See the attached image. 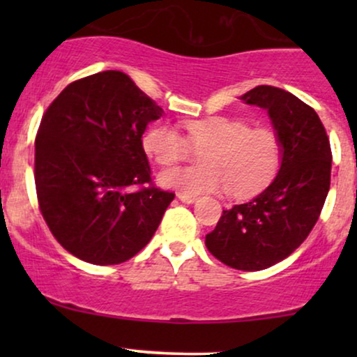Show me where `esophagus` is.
I'll list each match as a JSON object with an SVG mask.
<instances>
[{"mask_svg":"<svg viewBox=\"0 0 357 357\" xmlns=\"http://www.w3.org/2000/svg\"><path fill=\"white\" fill-rule=\"evenodd\" d=\"M178 199L186 204H191V203H195L198 198H196V196H188V195H181V192H178Z\"/></svg>","mask_w":357,"mask_h":357,"instance_id":"esophagus-1","label":"esophagus"}]
</instances>
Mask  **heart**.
I'll return each instance as SVG.
<instances>
[{
    "label": "heart",
    "instance_id": "b5f03b06",
    "mask_svg": "<svg viewBox=\"0 0 357 357\" xmlns=\"http://www.w3.org/2000/svg\"><path fill=\"white\" fill-rule=\"evenodd\" d=\"M188 141L198 155L199 167H173L159 174L166 190L188 196L227 190L231 198H247L264 190L277 174L282 144L275 130L250 127L241 119L213 116L184 124ZM142 147L158 165L171 166L188 155L186 141L174 127L154 126Z\"/></svg>",
    "mask_w": 357,
    "mask_h": 357
}]
</instances>
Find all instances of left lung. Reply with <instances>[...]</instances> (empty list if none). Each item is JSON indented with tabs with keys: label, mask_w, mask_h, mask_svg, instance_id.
I'll list each match as a JSON object with an SVG mask.
<instances>
[{
	"label": "left lung",
	"mask_w": 357,
	"mask_h": 357,
	"mask_svg": "<svg viewBox=\"0 0 357 357\" xmlns=\"http://www.w3.org/2000/svg\"><path fill=\"white\" fill-rule=\"evenodd\" d=\"M240 100L267 110L282 144L280 167L260 195L223 210L204 243L228 267L257 272L284 260L309 236L329 192L333 154L317 112L290 92L258 85Z\"/></svg>",
	"instance_id": "obj_1"
}]
</instances>
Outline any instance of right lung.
<instances>
[{
	"mask_svg": "<svg viewBox=\"0 0 357 357\" xmlns=\"http://www.w3.org/2000/svg\"><path fill=\"white\" fill-rule=\"evenodd\" d=\"M165 114L119 70L93 73L52 102L35 141L40 210L56 241L93 265H117L149 243L173 192L151 183L142 134Z\"/></svg>",
	"mask_w": 357,
	"mask_h": 357,
	"instance_id": "add662e5",
	"label": "right lung"
}]
</instances>
